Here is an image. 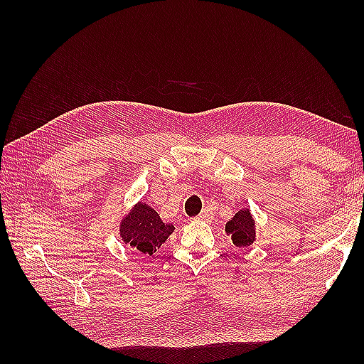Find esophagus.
I'll return each mask as SVG.
<instances>
[{"mask_svg": "<svg viewBox=\"0 0 364 364\" xmlns=\"http://www.w3.org/2000/svg\"><path fill=\"white\" fill-rule=\"evenodd\" d=\"M213 218H214V214H213V211L210 210V208H205V210L200 213V215H198V219L200 220H205V222H211Z\"/></svg>", "mask_w": 364, "mask_h": 364, "instance_id": "obj_1", "label": "esophagus"}]
</instances>
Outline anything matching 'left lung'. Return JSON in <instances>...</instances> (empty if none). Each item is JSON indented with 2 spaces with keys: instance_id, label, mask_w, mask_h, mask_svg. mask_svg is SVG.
Returning a JSON list of instances; mask_svg holds the SVG:
<instances>
[{
  "instance_id": "obj_1",
  "label": "left lung",
  "mask_w": 364,
  "mask_h": 364,
  "mask_svg": "<svg viewBox=\"0 0 364 364\" xmlns=\"http://www.w3.org/2000/svg\"><path fill=\"white\" fill-rule=\"evenodd\" d=\"M225 233L239 249H247L257 241V222L250 208H241L225 225Z\"/></svg>"
}]
</instances>
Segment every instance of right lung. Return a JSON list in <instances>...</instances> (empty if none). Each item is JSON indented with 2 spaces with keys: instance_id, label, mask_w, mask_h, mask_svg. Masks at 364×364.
Instances as JSON below:
<instances>
[{
  "instance_id": "1",
  "label": "right lung",
  "mask_w": 364,
  "mask_h": 364,
  "mask_svg": "<svg viewBox=\"0 0 364 364\" xmlns=\"http://www.w3.org/2000/svg\"><path fill=\"white\" fill-rule=\"evenodd\" d=\"M175 231L172 223H166L158 211L144 202H137L122 215L119 235L122 242L145 255L156 253Z\"/></svg>"
}]
</instances>
